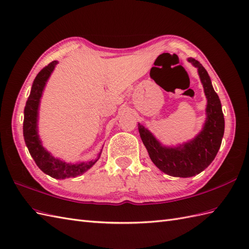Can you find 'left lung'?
I'll use <instances>...</instances> for the list:
<instances>
[{
    "mask_svg": "<svg viewBox=\"0 0 249 249\" xmlns=\"http://www.w3.org/2000/svg\"><path fill=\"white\" fill-rule=\"evenodd\" d=\"M188 61L197 67L207 98V118L203 130L189 143L170 148L162 146L144 126H138L143 144L156 166L165 174L180 178L196 176L208 167L220 149L225 126L219 95L213 90L206 69L193 58Z\"/></svg>",
    "mask_w": 249,
    "mask_h": 249,
    "instance_id": "left-lung-1",
    "label": "left lung"
}]
</instances>
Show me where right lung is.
<instances>
[{"mask_svg":"<svg viewBox=\"0 0 249 249\" xmlns=\"http://www.w3.org/2000/svg\"><path fill=\"white\" fill-rule=\"evenodd\" d=\"M56 63H58L56 61L49 63L36 76L28 100L26 102V106H25L24 109L23 133L29 154L34 158L37 167L43 173L54 178V179L63 180L66 179V178H74L84 174L85 171H87L98 161V159L94 161H89L86 163L66 164L65 162L58 160V159H54L47 150L44 149L40 142L36 130L37 108H39V103L42 97L44 86H45L49 75L53 72ZM100 155L101 152L99 154V157Z\"/></svg>","mask_w":249,"mask_h":249,"instance_id":"1","label":"right lung"}]
</instances>
